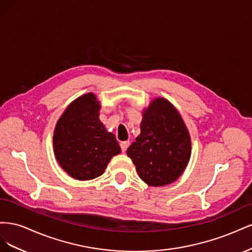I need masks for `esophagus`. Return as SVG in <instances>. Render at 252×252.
I'll list each match as a JSON object with an SVG mask.
<instances>
[{"mask_svg":"<svg viewBox=\"0 0 252 252\" xmlns=\"http://www.w3.org/2000/svg\"><path fill=\"white\" fill-rule=\"evenodd\" d=\"M129 145H130V143H129V141L122 142V143H121V148H122V151H123V152H126L127 148L129 147Z\"/></svg>","mask_w":252,"mask_h":252,"instance_id":"34e87169","label":"esophagus"}]
</instances>
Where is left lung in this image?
Returning a JSON list of instances; mask_svg holds the SVG:
<instances>
[{"mask_svg":"<svg viewBox=\"0 0 252 252\" xmlns=\"http://www.w3.org/2000/svg\"><path fill=\"white\" fill-rule=\"evenodd\" d=\"M142 181L159 187L177 181L191 156V139L180 112L164 97L143 110L141 133L127 149Z\"/></svg>","mask_w":252,"mask_h":252,"instance_id":"left-lung-1","label":"left lung"}]
</instances>
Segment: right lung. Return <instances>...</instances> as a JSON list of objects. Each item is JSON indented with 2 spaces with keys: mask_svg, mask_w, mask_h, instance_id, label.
Wrapping results in <instances>:
<instances>
[{
  "mask_svg": "<svg viewBox=\"0 0 252 252\" xmlns=\"http://www.w3.org/2000/svg\"><path fill=\"white\" fill-rule=\"evenodd\" d=\"M101 103L93 93L72 101L57 122L53 151L62 169L71 178L89 181L102 175L121 147L100 121Z\"/></svg>",
  "mask_w": 252,
  "mask_h": 252,
  "instance_id": "obj_1",
  "label": "right lung"
}]
</instances>
